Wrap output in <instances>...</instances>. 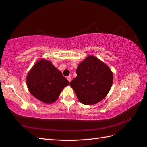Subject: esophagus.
Instances as JSON below:
<instances>
[{"label": "esophagus", "mask_w": 147, "mask_h": 147, "mask_svg": "<svg viewBox=\"0 0 147 147\" xmlns=\"http://www.w3.org/2000/svg\"><path fill=\"white\" fill-rule=\"evenodd\" d=\"M67 80L69 81V82H70L71 81V77L70 76H68L67 77Z\"/></svg>", "instance_id": "1"}]
</instances>
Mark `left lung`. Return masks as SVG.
Returning a JSON list of instances; mask_svg holds the SVG:
<instances>
[{
	"label": "left lung",
	"instance_id": "obj_1",
	"mask_svg": "<svg viewBox=\"0 0 147 147\" xmlns=\"http://www.w3.org/2000/svg\"><path fill=\"white\" fill-rule=\"evenodd\" d=\"M76 72L77 76L69 85L81 103L92 105L105 97L113 82V74L107 65L90 55L78 65Z\"/></svg>",
	"mask_w": 147,
	"mask_h": 147
}]
</instances>
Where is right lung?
I'll return each mask as SVG.
<instances>
[{
    "instance_id": "right-lung-1",
    "label": "right lung",
    "mask_w": 147,
    "mask_h": 147,
    "mask_svg": "<svg viewBox=\"0 0 147 147\" xmlns=\"http://www.w3.org/2000/svg\"><path fill=\"white\" fill-rule=\"evenodd\" d=\"M26 83L29 91L36 98L51 104L57 100L69 82L51 62L42 59L28 74Z\"/></svg>"
}]
</instances>
